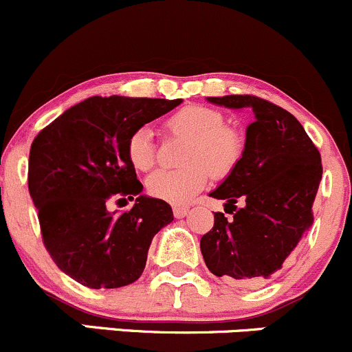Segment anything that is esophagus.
<instances>
[{
  "label": "esophagus",
  "instance_id": "obj_1",
  "mask_svg": "<svg viewBox=\"0 0 352 352\" xmlns=\"http://www.w3.org/2000/svg\"><path fill=\"white\" fill-rule=\"evenodd\" d=\"M187 212H189L187 206H173V214H175V218H184V216H187Z\"/></svg>",
  "mask_w": 352,
  "mask_h": 352
}]
</instances>
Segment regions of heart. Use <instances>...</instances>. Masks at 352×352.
I'll return each mask as SVG.
<instances>
[{
  "label": "heart",
  "instance_id": "b5f03b06",
  "mask_svg": "<svg viewBox=\"0 0 352 352\" xmlns=\"http://www.w3.org/2000/svg\"><path fill=\"white\" fill-rule=\"evenodd\" d=\"M166 133L189 140L180 168L156 170L146 179L151 197L170 204H182L201 192L209 175L226 177L242 158L243 141L235 127L223 124L219 110L204 105H186L165 120ZM133 168L148 172L155 165L156 146L150 127H140L126 144Z\"/></svg>",
  "mask_w": 352,
  "mask_h": 352
}]
</instances>
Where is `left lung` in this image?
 Returning a JSON list of instances; mask_svg holds the SVG:
<instances>
[{
	"label": "left lung",
	"instance_id": "1",
	"mask_svg": "<svg viewBox=\"0 0 352 352\" xmlns=\"http://www.w3.org/2000/svg\"><path fill=\"white\" fill-rule=\"evenodd\" d=\"M211 104L242 109L250 116L242 158L209 196L226 201L228 219L201 239L209 271L232 285L257 286L271 279L314 223V201L322 160L303 126L279 105L254 95L208 97ZM239 200L244 208L236 210Z\"/></svg>",
	"mask_w": 352,
	"mask_h": 352
}]
</instances>
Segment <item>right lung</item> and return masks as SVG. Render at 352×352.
Returning <instances> with one entry per match:
<instances>
[{
    "label": "right lung",
    "mask_w": 352,
    "mask_h": 352,
    "mask_svg": "<svg viewBox=\"0 0 352 352\" xmlns=\"http://www.w3.org/2000/svg\"><path fill=\"white\" fill-rule=\"evenodd\" d=\"M180 98L90 97L45 126L28 156V192L42 242L63 272L91 289L136 281L148 248L173 219L170 204L141 196L127 160L131 134L180 105ZM137 199L129 212L109 213L110 200Z\"/></svg>",
    "instance_id": "obj_1"
}]
</instances>
